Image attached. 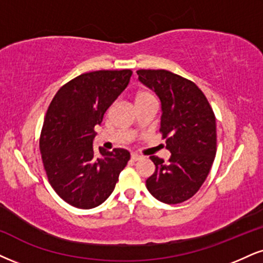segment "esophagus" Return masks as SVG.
Masks as SVG:
<instances>
[{"label":"esophagus","mask_w":263,"mask_h":263,"mask_svg":"<svg viewBox=\"0 0 263 263\" xmlns=\"http://www.w3.org/2000/svg\"><path fill=\"white\" fill-rule=\"evenodd\" d=\"M141 158V156L140 155H138V154H132V160L133 161H139Z\"/></svg>","instance_id":"34e87169"}]
</instances>
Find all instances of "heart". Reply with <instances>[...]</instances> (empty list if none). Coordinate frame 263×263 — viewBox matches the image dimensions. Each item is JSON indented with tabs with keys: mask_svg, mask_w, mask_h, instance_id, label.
I'll return each instance as SVG.
<instances>
[{
	"mask_svg": "<svg viewBox=\"0 0 263 263\" xmlns=\"http://www.w3.org/2000/svg\"><path fill=\"white\" fill-rule=\"evenodd\" d=\"M152 99H155V96L152 95L151 92H148V91H145V90H140V91H138L137 93H135V97H134V100H135V103H141V102H145V101H147V100H152Z\"/></svg>",
	"mask_w": 263,
	"mask_h": 263,
	"instance_id": "b5f03b06",
	"label": "heart"
}]
</instances>
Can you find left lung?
I'll return each instance as SVG.
<instances>
[{"label": "left lung", "mask_w": 263, "mask_h": 263, "mask_svg": "<svg viewBox=\"0 0 263 263\" xmlns=\"http://www.w3.org/2000/svg\"><path fill=\"white\" fill-rule=\"evenodd\" d=\"M139 80L160 97L161 134L168 162L150 156L156 170L146 180L155 199L174 205L189 200L209 176L217 150L216 117L205 93L189 79L166 69H139Z\"/></svg>", "instance_id": "obj_1"}]
</instances>
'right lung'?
Returning <instances> with one entry per match:
<instances>
[{"instance_id":"right-lung-1","label":"right lung","mask_w":263,"mask_h":263,"mask_svg":"<svg viewBox=\"0 0 263 263\" xmlns=\"http://www.w3.org/2000/svg\"><path fill=\"white\" fill-rule=\"evenodd\" d=\"M132 74L130 69L83 73L64 84L48 106L40 134L42 163L57 195L77 209L101 205L130 160L124 148L99 147L96 156L92 140L93 128Z\"/></svg>"}]
</instances>
